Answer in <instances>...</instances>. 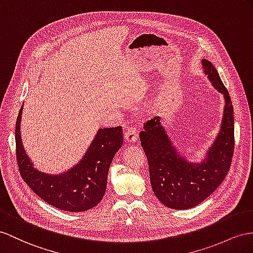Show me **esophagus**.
I'll list each match as a JSON object with an SVG mask.
<instances>
[{"mask_svg":"<svg viewBox=\"0 0 253 253\" xmlns=\"http://www.w3.org/2000/svg\"><path fill=\"white\" fill-rule=\"evenodd\" d=\"M138 135H139L138 129L134 127H130L125 132V140L127 142H130V143H132V142H135L138 140Z\"/></svg>","mask_w":253,"mask_h":253,"instance_id":"1","label":"esophagus"}]
</instances>
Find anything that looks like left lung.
I'll use <instances>...</instances> for the list:
<instances>
[{
  "instance_id": "1",
  "label": "left lung",
  "mask_w": 253,
  "mask_h": 253,
  "mask_svg": "<svg viewBox=\"0 0 253 253\" xmlns=\"http://www.w3.org/2000/svg\"><path fill=\"white\" fill-rule=\"evenodd\" d=\"M204 74L223 95L221 126L201 163L187 160L173 145L159 116L144 123L141 145L148 161L151 185L161 203L173 210H188L202 203L223 182L234 153V115L228 89L215 66L202 60Z\"/></svg>"
}]
</instances>
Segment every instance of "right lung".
<instances>
[{
    "label": "right lung",
    "mask_w": 253,
    "mask_h": 253,
    "mask_svg": "<svg viewBox=\"0 0 253 253\" xmlns=\"http://www.w3.org/2000/svg\"><path fill=\"white\" fill-rule=\"evenodd\" d=\"M23 105L16 122V156L21 176L44 202L65 211L79 212L93 209L105 196L108 171L123 145L122 127L100 128L87 151L69 170L60 174L37 170L25 152L20 133Z\"/></svg>",
    "instance_id": "obj_1"
}]
</instances>
